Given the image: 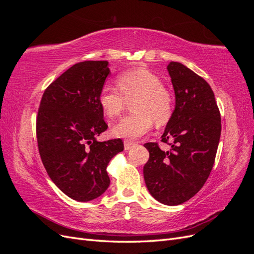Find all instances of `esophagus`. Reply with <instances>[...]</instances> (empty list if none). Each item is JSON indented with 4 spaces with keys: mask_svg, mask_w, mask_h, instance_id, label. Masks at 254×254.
<instances>
[{
    "mask_svg": "<svg viewBox=\"0 0 254 254\" xmlns=\"http://www.w3.org/2000/svg\"><path fill=\"white\" fill-rule=\"evenodd\" d=\"M134 145H135V143H133L131 141H124V148H125V150L131 149Z\"/></svg>",
    "mask_w": 254,
    "mask_h": 254,
    "instance_id": "esophagus-1",
    "label": "esophagus"
}]
</instances>
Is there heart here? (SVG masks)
<instances>
[{"label":"heart","instance_id":"b5f03b06","mask_svg":"<svg viewBox=\"0 0 254 254\" xmlns=\"http://www.w3.org/2000/svg\"><path fill=\"white\" fill-rule=\"evenodd\" d=\"M117 83L106 84L99 92L98 103L107 117L113 119L123 111L126 99H132V113L122 118L112 128L115 136L136 139L152 128L153 120L163 125L173 113V96L157 74L144 67L121 73Z\"/></svg>","mask_w":254,"mask_h":254}]
</instances>
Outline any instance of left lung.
<instances>
[{
    "label": "left lung",
    "mask_w": 254,
    "mask_h": 254,
    "mask_svg": "<svg viewBox=\"0 0 254 254\" xmlns=\"http://www.w3.org/2000/svg\"><path fill=\"white\" fill-rule=\"evenodd\" d=\"M176 105L161 141L170 150L146 143L149 159L143 174L150 195L166 205H178L203 187L214 165L221 132L220 113L213 91L202 77L171 61Z\"/></svg>",
    "instance_id": "left-lung-1"
}]
</instances>
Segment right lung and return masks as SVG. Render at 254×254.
<instances>
[{
	"instance_id": "obj_1",
	"label": "right lung",
	"mask_w": 254,
	"mask_h": 254,
	"mask_svg": "<svg viewBox=\"0 0 254 254\" xmlns=\"http://www.w3.org/2000/svg\"><path fill=\"white\" fill-rule=\"evenodd\" d=\"M110 74L108 61L76 64L44 91L37 117V141L42 163L56 187L86 202L110 184V160L124 150L121 139L98 142L108 128L98 95Z\"/></svg>"
}]
</instances>
